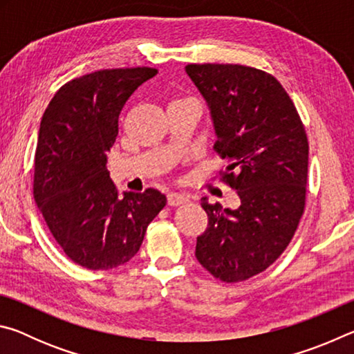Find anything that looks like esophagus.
I'll return each mask as SVG.
<instances>
[{
  "mask_svg": "<svg viewBox=\"0 0 354 354\" xmlns=\"http://www.w3.org/2000/svg\"><path fill=\"white\" fill-rule=\"evenodd\" d=\"M187 201H189V196L185 194H181V192H170V194L167 195V203H169L170 206H179Z\"/></svg>",
  "mask_w": 354,
  "mask_h": 354,
  "instance_id": "34e87169",
  "label": "esophagus"
}]
</instances>
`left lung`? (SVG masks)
Masks as SVG:
<instances>
[{
    "instance_id": "1",
    "label": "left lung",
    "mask_w": 354,
    "mask_h": 354,
    "mask_svg": "<svg viewBox=\"0 0 354 354\" xmlns=\"http://www.w3.org/2000/svg\"><path fill=\"white\" fill-rule=\"evenodd\" d=\"M185 71L211 107L227 164L220 181L241 206L221 209L203 198L207 227L195 256L223 283L267 270L289 247L306 207L309 143L295 104L277 77L239 64H189Z\"/></svg>"
}]
</instances>
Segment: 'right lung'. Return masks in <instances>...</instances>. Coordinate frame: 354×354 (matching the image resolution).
Wrapping results in <instances>:
<instances>
[{"label": "right lung", "mask_w": 354, "mask_h": 354, "mask_svg": "<svg viewBox=\"0 0 354 354\" xmlns=\"http://www.w3.org/2000/svg\"><path fill=\"white\" fill-rule=\"evenodd\" d=\"M158 68H106L68 81L41 117L32 194L45 223L71 261L112 270L133 259L167 198L156 189L123 192L107 171L118 120Z\"/></svg>", "instance_id": "add662e5"}]
</instances>
